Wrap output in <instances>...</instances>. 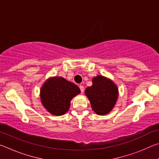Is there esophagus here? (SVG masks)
Listing matches in <instances>:
<instances>
[{
	"mask_svg": "<svg viewBox=\"0 0 159 159\" xmlns=\"http://www.w3.org/2000/svg\"><path fill=\"white\" fill-rule=\"evenodd\" d=\"M79 88H80V92H81V93H83V92H84V87H83V85H80Z\"/></svg>",
	"mask_w": 159,
	"mask_h": 159,
	"instance_id": "1",
	"label": "esophagus"
}]
</instances>
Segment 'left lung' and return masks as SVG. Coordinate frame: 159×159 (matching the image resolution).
I'll list each match as a JSON object with an SVG mask.
<instances>
[{
    "label": "left lung",
    "mask_w": 159,
    "mask_h": 159,
    "mask_svg": "<svg viewBox=\"0 0 159 159\" xmlns=\"http://www.w3.org/2000/svg\"><path fill=\"white\" fill-rule=\"evenodd\" d=\"M94 111L98 115L109 114L114 108L118 96L116 85L103 76L93 79V85L85 90Z\"/></svg>",
    "instance_id": "1"
}]
</instances>
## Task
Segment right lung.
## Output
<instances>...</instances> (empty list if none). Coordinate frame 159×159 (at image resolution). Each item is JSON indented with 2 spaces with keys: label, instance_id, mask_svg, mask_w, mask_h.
<instances>
[{
  "label": "right lung",
  "instance_id": "add662e5",
  "mask_svg": "<svg viewBox=\"0 0 159 159\" xmlns=\"http://www.w3.org/2000/svg\"><path fill=\"white\" fill-rule=\"evenodd\" d=\"M80 93L74 83L62 77H52L44 83L41 89L43 105L48 112L55 116H61L69 111L72 98Z\"/></svg>",
  "mask_w": 159,
  "mask_h": 159
}]
</instances>
